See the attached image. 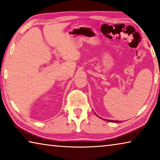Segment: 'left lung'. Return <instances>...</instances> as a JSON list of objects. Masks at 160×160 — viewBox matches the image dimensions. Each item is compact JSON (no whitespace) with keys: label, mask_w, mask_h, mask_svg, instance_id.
Returning a JSON list of instances; mask_svg holds the SVG:
<instances>
[{"label":"left lung","mask_w":160,"mask_h":160,"mask_svg":"<svg viewBox=\"0 0 160 160\" xmlns=\"http://www.w3.org/2000/svg\"><path fill=\"white\" fill-rule=\"evenodd\" d=\"M107 121H109V122H113V123H119L120 121H112V120H107V119H106Z\"/></svg>","instance_id":"8db88e82"}]
</instances>
